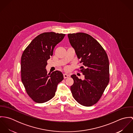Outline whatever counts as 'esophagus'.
<instances>
[{
  "label": "esophagus",
  "instance_id": "1",
  "mask_svg": "<svg viewBox=\"0 0 133 133\" xmlns=\"http://www.w3.org/2000/svg\"><path fill=\"white\" fill-rule=\"evenodd\" d=\"M63 77H64V78L65 79V78H67L69 77L70 75L69 74H63Z\"/></svg>",
  "mask_w": 133,
  "mask_h": 133
}]
</instances>
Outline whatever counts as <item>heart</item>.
<instances>
[{"instance_id":"heart-1","label":"heart","mask_w":133,"mask_h":133,"mask_svg":"<svg viewBox=\"0 0 133 133\" xmlns=\"http://www.w3.org/2000/svg\"><path fill=\"white\" fill-rule=\"evenodd\" d=\"M66 70H69V68H68V67H66Z\"/></svg>"}]
</instances>
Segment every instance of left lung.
Returning <instances> with one entry per match:
<instances>
[{
    "label": "left lung",
    "instance_id": "1",
    "mask_svg": "<svg viewBox=\"0 0 133 133\" xmlns=\"http://www.w3.org/2000/svg\"><path fill=\"white\" fill-rule=\"evenodd\" d=\"M68 38L75 49L84 79L76 75L71 77L74 84L71 90L74 98L82 105L91 107L100 100L110 81L109 61L101 44L91 35L84 33L69 34Z\"/></svg>",
    "mask_w": 133,
    "mask_h": 133
}]
</instances>
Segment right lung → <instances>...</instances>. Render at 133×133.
<instances>
[{"instance_id":"obj_1","label":"right lung","mask_w":133,"mask_h":133,"mask_svg":"<svg viewBox=\"0 0 133 133\" xmlns=\"http://www.w3.org/2000/svg\"><path fill=\"white\" fill-rule=\"evenodd\" d=\"M65 35L52 32L40 34L22 53L21 81L28 95L36 103H44L53 98L58 83L63 79L62 73L58 71L48 75L45 66L54 48Z\"/></svg>"}]
</instances>
